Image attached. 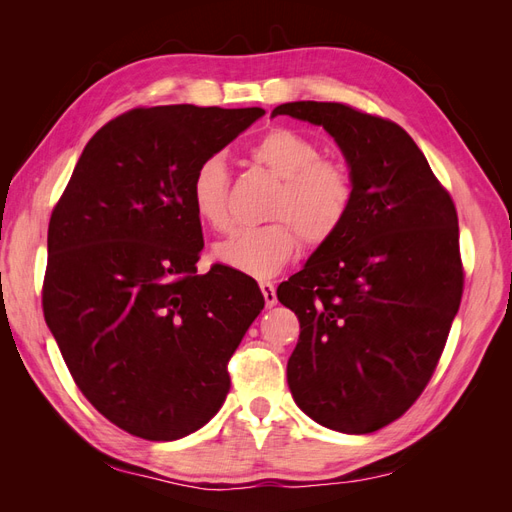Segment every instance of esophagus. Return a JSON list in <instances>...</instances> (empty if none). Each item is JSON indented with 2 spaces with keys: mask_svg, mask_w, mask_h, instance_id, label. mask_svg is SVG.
I'll return each mask as SVG.
<instances>
[{
  "mask_svg": "<svg viewBox=\"0 0 512 512\" xmlns=\"http://www.w3.org/2000/svg\"><path fill=\"white\" fill-rule=\"evenodd\" d=\"M260 290H262V297H265V305L273 307L277 303L275 297V286L271 282H260Z\"/></svg>",
  "mask_w": 512,
  "mask_h": 512,
  "instance_id": "esophagus-1",
  "label": "esophagus"
}]
</instances>
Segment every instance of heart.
Segmentation results:
<instances>
[{
  "instance_id": "1",
  "label": "heart",
  "mask_w": 512,
  "mask_h": 512,
  "mask_svg": "<svg viewBox=\"0 0 512 512\" xmlns=\"http://www.w3.org/2000/svg\"><path fill=\"white\" fill-rule=\"evenodd\" d=\"M250 158L280 179L269 218L273 222L241 228L213 250L215 260L250 277H271L299 247L331 241L346 222L354 188L348 168L320 158L318 147L290 128H271L250 147ZM230 177L222 156L200 162L190 183L196 218L215 232L232 226L228 207Z\"/></svg>"
}]
</instances>
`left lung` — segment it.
<instances>
[{
  "label": "left lung",
  "instance_id": "1",
  "mask_svg": "<svg viewBox=\"0 0 512 512\" xmlns=\"http://www.w3.org/2000/svg\"><path fill=\"white\" fill-rule=\"evenodd\" d=\"M327 130L354 188L337 235L277 288L299 318L288 359L297 406L322 427L371 433L423 393L463 292L453 198L397 123L339 102H286Z\"/></svg>",
  "mask_w": 512,
  "mask_h": 512
}]
</instances>
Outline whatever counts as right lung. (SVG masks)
<instances>
[{"instance_id": "obj_1", "label": "right lung", "mask_w": 512, "mask_h": 512, "mask_svg": "<svg viewBox=\"0 0 512 512\" xmlns=\"http://www.w3.org/2000/svg\"><path fill=\"white\" fill-rule=\"evenodd\" d=\"M265 115L134 108L83 149L49 222L44 320L81 393L132 436L170 442L209 423L228 361L265 307L250 275L196 273V166Z\"/></svg>"}]
</instances>
